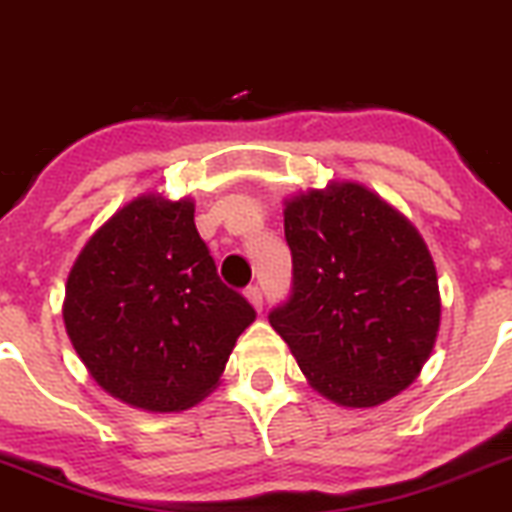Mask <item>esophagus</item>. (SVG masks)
Masks as SVG:
<instances>
[{
  "label": "esophagus",
  "mask_w": 512,
  "mask_h": 512,
  "mask_svg": "<svg viewBox=\"0 0 512 512\" xmlns=\"http://www.w3.org/2000/svg\"><path fill=\"white\" fill-rule=\"evenodd\" d=\"M245 295H247V300L252 303V308L262 310V290L257 288V285H250V288L245 290Z\"/></svg>",
  "instance_id": "obj_1"
}]
</instances>
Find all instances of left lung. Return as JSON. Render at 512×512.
I'll list each match as a JSON object with an SVG mask.
<instances>
[{"instance_id":"8db88e82","label":"left lung","mask_w":512,"mask_h":512,"mask_svg":"<svg viewBox=\"0 0 512 512\" xmlns=\"http://www.w3.org/2000/svg\"><path fill=\"white\" fill-rule=\"evenodd\" d=\"M293 290L272 310L300 371L341 407H379L427 364L439 331V285L422 234L356 181L285 202Z\"/></svg>"}]
</instances>
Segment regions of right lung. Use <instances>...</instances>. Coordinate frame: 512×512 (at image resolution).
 Masks as SVG:
<instances>
[{"instance_id":"add662e5","label":"right lung","mask_w":512,"mask_h":512,"mask_svg":"<svg viewBox=\"0 0 512 512\" xmlns=\"http://www.w3.org/2000/svg\"><path fill=\"white\" fill-rule=\"evenodd\" d=\"M62 318L100 389L143 412H184L219 384L255 308L219 280L194 202L141 194L85 242Z\"/></svg>"}]
</instances>
